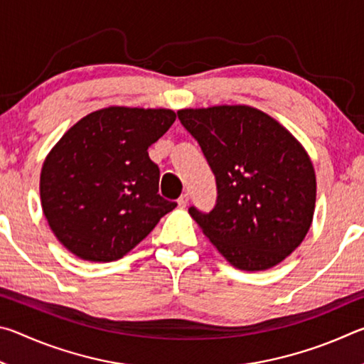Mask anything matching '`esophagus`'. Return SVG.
I'll list each match as a JSON object with an SVG mask.
<instances>
[{"instance_id": "esophagus-1", "label": "esophagus", "mask_w": 364, "mask_h": 364, "mask_svg": "<svg viewBox=\"0 0 364 364\" xmlns=\"http://www.w3.org/2000/svg\"><path fill=\"white\" fill-rule=\"evenodd\" d=\"M188 202H189V196L188 194H183L180 199H178V205H180L181 208H184L188 205Z\"/></svg>"}]
</instances>
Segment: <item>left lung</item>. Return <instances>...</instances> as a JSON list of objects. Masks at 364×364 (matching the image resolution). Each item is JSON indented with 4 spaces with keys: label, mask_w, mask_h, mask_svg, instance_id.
Returning a JSON list of instances; mask_svg holds the SVG:
<instances>
[{
    "label": "left lung",
    "mask_w": 364,
    "mask_h": 364,
    "mask_svg": "<svg viewBox=\"0 0 364 364\" xmlns=\"http://www.w3.org/2000/svg\"><path fill=\"white\" fill-rule=\"evenodd\" d=\"M217 180V204L191 217L232 267L273 268L299 247L316 202L306 151L273 117L250 106L181 109Z\"/></svg>",
    "instance_id": "8db88e82"
}]
</instances>
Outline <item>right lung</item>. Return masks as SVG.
I'll return each mask as SVG.
<instances>
[{
    "label": "right lung",
    "mask_w": 364,
    "mask_h": 364,
    "mask_svg": "<svg viewBox=\"0 0 364 364\" xmlns=\"http://www.w3.org/2000/svg\"><path fill=\"white\" fill-rule=\"evenodd\" d=\"M170 109L110 106L67 130L43 164V213L59 242L88 262H114L143 241L176 202L159 194L149 146L167 133Z\"/></svg>",
    "instance_id": "obj_1"
}]
</instances>
